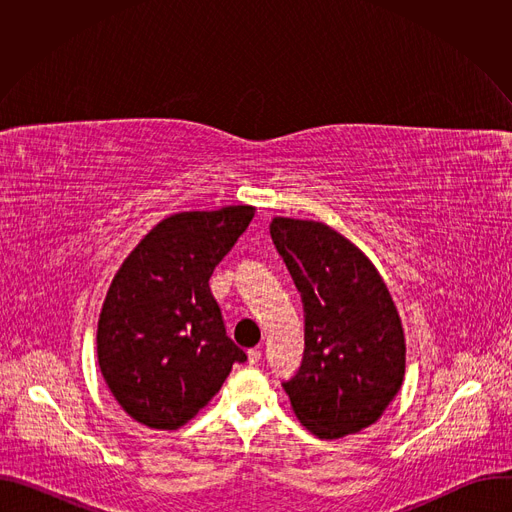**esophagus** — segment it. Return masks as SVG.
Here are the masks:
<instances>
[{"instance_id":"1","label":"esophagus","mask_w":512,"mask_h":512,"mask_svg":"<svg viewBox=\"0 0 512 512\" xmlns=\"http://www.w3.org/2000/svg\"><path fill=\"white\" fill-rule=\"evenodd\" d=\"M247 358H249V364H257L261 360V350L259 348H251L247 352Z\"/></svg>"}]
</instances>
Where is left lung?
I'll use <instances>...</instances> for the list:
<instances>
[{
    "label": "left lung",
    "mask_w": 512,
    "mask_h": 512,
    "mask_svg": "<svg viewBox=\"0 0 512 512\" xmlns=\"http://www.w3.org/2000/svg\"><path fill=\"white\" fill-rule=\"evenodd\" d=\"M271 239L304 304L302 367L281 383L320 440L373 425L405 377V332L373 261L336 229L273 216Z\"/></svg>",
    "instance_id": "left-lung-1"
}]
</instances>
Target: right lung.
<instances>
[{
	"label": "right lung",
	"mask_w": 512,
	"mask_h": 512,
	"mask_svg": "<svg viewBox=\"0 0 512 512\" xmlns=\"http://www.w3.org/2000/svg\"><path fill=\"white\" fill-rule=\"evenodd\" d=\"M255 206L166 216L117 269L99 314L101 375L123 411L152 429H178L221 391L245 352L227 336L210 294L214 267Z\"/></svg>",
	"instance_id": "obj_1"
}]
</instances>
